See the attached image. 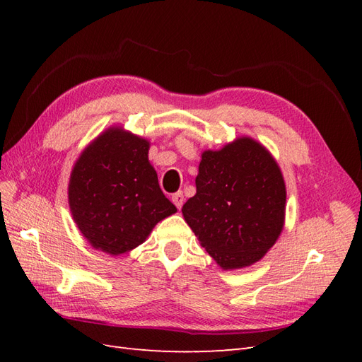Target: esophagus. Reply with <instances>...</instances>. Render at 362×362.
I'll use <instances>...</instances> for the list:
<instances>
[{"label":"esophagus","instance_id":"obj_1","mask_svg":"<svg viewBox=\"0 0 362 362\" xmlns=\"http://www.w3.org/2000/svg\"><path fill=\"white\" fill-rule=\"evenodd\" d=\"M172 202H173L175 205H177L178 210H181V206H182V204H184V196H182V193H181V192L175 193V194L172 196Z\"/></svg>","mask_w":362,"mask_h":362}]
</instances>
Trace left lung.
<instances>
[{"label": "left lung", "instance_id": "1", "mask_svg": "<svg viewBox=\"0 0 362 362\" xmlns=\"http://www.w3.org/2000/svg\"><path fill=\"white\" fill-rule=\"evenodd\" d=\"M286 182L270 152L250 137L204 151L196 194L182 216L223 270L254 264L276 243L286 217Z\"/></svg>", "mask_w": 362, "mask_h": 362}]
</instances>
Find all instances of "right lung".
Masks as SVG:
<instances>
[{
    "label": "right lung",
    "mask_w": 362,
    "mask_h": 362,
    "mask_svg": "<svg viewBox=\"0 0 362 362\" xmlns=\"http://www.w3.org/2000/svg\"><path fill=\"white\" fill-rule=\"evenodd\" d=\"M148 151L146 139L113 127L76 160L69 206L76 226L95 249L127 254L144 243L160 221L177 213L160 189Z\"/></svg>",
    "instance_id": "obj_1"
}]
</instances>
